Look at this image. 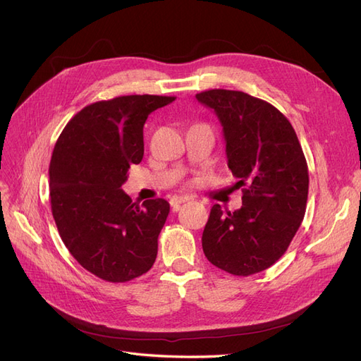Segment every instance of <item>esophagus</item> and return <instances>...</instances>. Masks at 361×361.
I'll return each mask as SVG.
<instances>
[{
    "mask_svg": "<svg viewBox=\"0 0 361 361\" xmlns=\"http://www.w3.org/2000/svg\"><path fill=\"white\" fill-rule=\"evenodd\" d=\"M191 197H188V195H174V197L170 200V204L173 209H178L179 204L185 203V202H190Z\"/></svg>",
    "mask_w": 361,
    "mask_h": 361,
    "instance_id": "obj_1",
    "label": "esophagus"
}]
</instances>
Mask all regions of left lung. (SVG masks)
<instances>
[{
  "label": "left lung",
  "mask_w": 361,
  "mask_h": 361,
  "mask_svg": "<svg viewBox=\"0 0 361 361\" xmlns=\"http://www.w3.org/2000/svg\"><path fill=\"white\" fill-rule=\"evenodd\" d=\"M223 126L228 169L243 206L223 214L214 204L202 247L212 265L247 277L285 255L305 214L309 169L297 134L276 106L238 90L195 94Z\"/></svg>",
  "instance_id": "left-lung-1"
}]
</instances>
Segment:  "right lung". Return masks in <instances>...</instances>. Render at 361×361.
<instances>
[{
    "label": "right lung",
    "instance_id": "1",
    "mask_svg": "<svg viewBox=\"0 0 361 361\" xmlns=\"http://www.w3.org/2000/svg\"><path fill=\"white\" fill-rule=\"evenodd\" d=\"M174 99L130 94L90 104L69 120L54 147L49 197L61 241L105 281H129L155 264L170 204L133 203L122 185L129 167L143 159L147 116Z\"/></svg>",
    "mask_w": 361,
    "mask_h": 361
}]
</instances>
